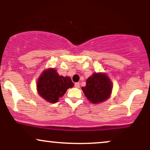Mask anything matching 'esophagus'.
<instances>
[{
    "instance_id": "1",
    "label": "esophagus",
    "mask_w": 150,
    "mask_h": 150,
    "mask_svg": "<svg viewBox=\"0 0 150 150\" xmlns=\"http://www.w3.org/2000/svg\"><path fill=\"white\" fill-rule=\"evenodd\" d=\"M74 86L76 88H80V83H76L74 84Z\"/></svg>"
}]
</instances>
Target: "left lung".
<instances>
[{
	"label": "left lung",
	"mask_w": 150,
	"mask_h": 150,
	"mask_svg": "<svg viewBox=\"0 0 150 150\" xmlns=\"http://www.w3.org/2000/svg\"><path fill=\"white\" fill-rule=\"evenodd\" d=\"M112 83L104 73H94L86 80V86L82 91L86 98L93 104L103 103L110 98Z\"/></svg>",
	"instance_id": "left-lung-1"
}]
</instances>
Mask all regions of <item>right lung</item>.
Segmentation results:
<instances>
[{"instance_id":"obj_1","label":"right lung","mask_w":150,"mask_h":150,"mask_svg":"<svg viewBox=\"0 0 150 150\" xmlns=\"http://www.w3.org/2000/svg\"><path fill=\"white\" fill-rule=\"evenodd\" d=\"M74 86L69 76H59L56 69L49 68L43 71L37 81V91L40 97L48 103H55Z\"/></svg>"}]
</instances>
